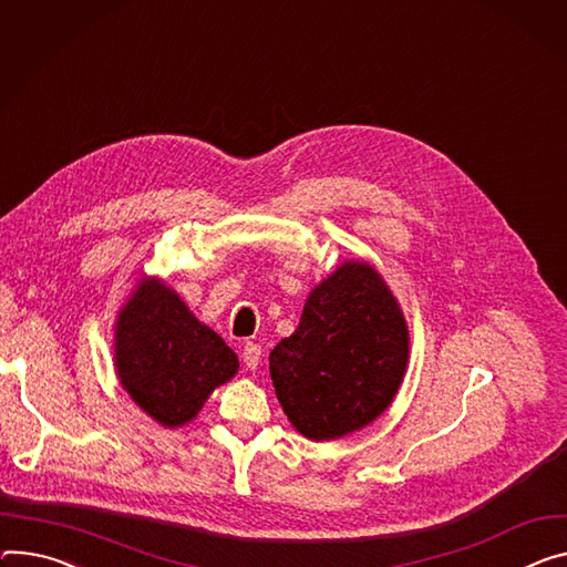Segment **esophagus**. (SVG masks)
Segmentation results:
<instances>
[{
	"label": "esophagus",
	"instance_id": "esophagus-1",
	"mask_svg": "<svg viewBox=\"0 0 567 567\" xmlns=\"http://www.w3.org/2000/svg\"><path fill=\"white\" fill-rule=\"evenodd\" d=\"M260 357H262V348H260V346L252 343V341L244 343V350H241V359H244L246 369L255 371V369H257V364H260Z\"/></svg>",
	"mask_w": 567,
	"mask_h": 567
}]
</instances>
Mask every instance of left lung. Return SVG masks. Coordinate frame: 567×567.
<instances>
[{
    "mask_svg": "<svg viewBox=\"0 0 567 567\" xmlns=\"http://www.w3.org/2000/svg\"><path fill=\"white\" fill-rule=\"evenodd\" d=\"M409 362L400 302L362 260H348L305 300L300 323L269 354L276 395L310 441L371 425L391 406Z\"/></svg>",
    "mask_w": 567,
    "mask_h": 567,
    "instance_id": "1",
    "label": "left lung"
}]
</instances>
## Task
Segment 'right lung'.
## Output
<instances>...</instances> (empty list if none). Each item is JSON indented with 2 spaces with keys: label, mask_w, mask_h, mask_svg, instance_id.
<instances>
[{
  "label": "right lung",
  "mask_w": 567,
  "mask_h": 567,
  "mask_svg": "<svg viewBox=\"0 0 567 567\" xmlns=\"http://www.w3.org/2000/svg\"><path fill=\"white\" fill-rule=\"evenodd\" d=\"M113 359L122 389L163 427L192 423L239 369L226 341L158 278H142L122 305Z\"/></svg>",
  "instance_id": "add662e5"
}]
</instances>
